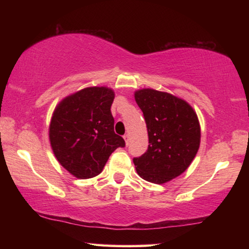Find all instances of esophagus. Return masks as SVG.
Here are the masks:
<instances>
[{"label": "esophagus", "mask_w": 249, "mask_h": 249, "mask_svg": "<svg viewBox=\"0 0 249 249\" xmlns=\"http://www.w3.org/2000/svg\"><path fill=\"white\" fill-rule=\"evenodd\" d=\"M123 137H124V140H125L126 145H128L129 144V136H128V134H125Z\"/></svg>", "instance_id": "34e87169"}]
</instances>
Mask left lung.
Segmentation results:
<instances>
[{
	"label": "left lung",
	"instance_id": "1",
	"mask_svg": "<svg viewBox=\"0 0 249 249\" xmlns=\"http://www.w3.org/2000/svg\"><path fill=\"white\" fill-rule=\"evenodd\" d=\"M135 100L148 132V148L133 159L137 174L161 184L180 176L190 166L200 146L197 116L185 101L153 89L136 91Z\"/></svg>",
	"mask_w": 249,
	"mask_h": 249
}]
</instances>
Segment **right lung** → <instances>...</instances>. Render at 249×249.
<instances>
[{"instance_id": "right-lung-1", "label": "right lung", "mask_w": 249, "mask_h": 249, "mask_svg": "<svg viewBox=\"0 0 249 249\" xmlns=\"http://www.w3.org/2000/svg\"><path fill=\"white\" fill-rule=\"evenodd\" d=\"M114 92L105 87L87 88L58 104L49 127L53 154L71 175L93 178L111 154L125 141L114 132L111 105Z\"/></svg>"}]
</instances>
